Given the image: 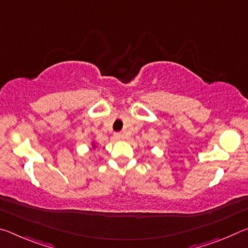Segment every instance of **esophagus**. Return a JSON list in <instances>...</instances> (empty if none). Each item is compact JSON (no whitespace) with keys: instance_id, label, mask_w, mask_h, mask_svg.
<instances>
[{"instance_id":"obj_1","label":"esophagus","mask_w":248,"mask_h":248,"mask_svg":"<svg viewBox=\"0 0 248 248\" xmlns=\"http://www.w3.org/2000/svg\"><path fill=\"white\" fill-rule=\"evenodd\" d=\"M115 138H116V139H118V140H121V139H124V134L121 133V132L115 133Z\"/></svg>"}]
</instances>
